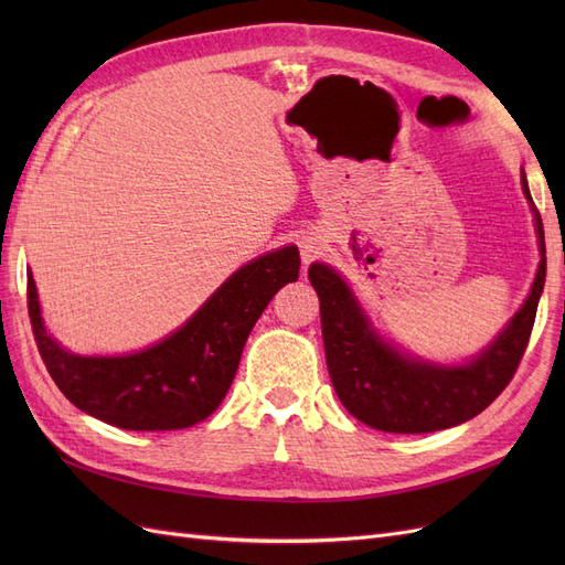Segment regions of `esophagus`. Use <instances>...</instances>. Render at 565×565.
Here are the masks:
<instances>
[{
  "mask_svg": "<svg viewBox=\"0 0 565 565\" xmlns=\"http://www.w3.org/2000/svg\"><path fill=\"white\" fill-rule=\"evenodd\" d=\"M322 252V245H320V241H316V237H309V241H306L303 245H301V259L309 264V262H313L316 256Z\"/></svg>",
  "mask_w": 565,
  "mask_h": 565,
  "instance_id": "obj_1",
  "label": "esophagus"
}]
</instances>
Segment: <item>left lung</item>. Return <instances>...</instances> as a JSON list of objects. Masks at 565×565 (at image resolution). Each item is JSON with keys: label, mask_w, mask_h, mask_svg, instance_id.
<instances>
[{"label": "left lung", "mask_w": 565, "mask_h": 565, "mask_svg": "<svg viewBox=\"0 0 565 565\" xmlns=\"http://www.w3.org/2000/svg\"><path fill=\"white\" fill-rule=\"evenodd\" d=\"M523 193L533 204L525 174ZM533 214L542 252L535 282L500 337L465 365H434L401 353L372 328L339 273L311 264L328 370L341 405L355 419L388 434H429L469 422L500 396L525 353L546 276L544 228L535 204Z\"/></svg>", "instance_id": "left-lung-1"}]
</instances>
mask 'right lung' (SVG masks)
I'll return each instance as SVG.
<instances>
[{"instance_id": "1", "label": "right lung", "mask_w": 565, "mask_h": 565, "mask_svg": "<svg viewBox=\"0 0 565 565\" xmlns=\"http://www.w3.org/2000/svg\"><path fill=\"white\" fill-rule=\"evenodd\" d=\"M299 249L249 262L156 347L129 355H75L46 334L28 273V313L51 380L82 413L129 431L188 429L226 398L245 341L273 295L299 278Z\"/></svg>"}]
</instances>
